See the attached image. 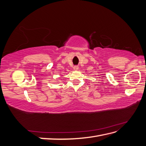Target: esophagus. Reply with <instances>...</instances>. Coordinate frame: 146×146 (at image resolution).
<instances>
[{"mask_svg":"<svg viewBox=\"0 0 146 146\" xmlns=\"http://www.w3.org/2000/svg\"><path fill=\"white\" fill-rule=\"evenodd\" d=\"M73 69H74V70H77L78 69V67L77 66H74Z\"/></svg>","mask_w":146,"mask_h":146,"instance_id":"1","label":"esophagus"}]
</instances>
